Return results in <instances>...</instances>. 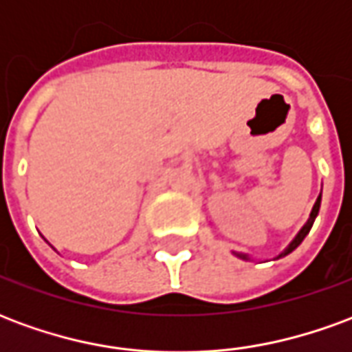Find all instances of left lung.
Masks as SVG:
<instances>
[{
  "label": "left lung",
  "instance_id": "8db88e82",
  "mask_svg": "<svg viewBox=\"0 0 352 352\" xmlns=\"http://www.w3.org/2000/svg\"><path fill=\"white\" fill-rule=\"evenodd\" d=\"M318 209H320V194H318L317 201H315V206H313V209H311L309 221H307V222H305V224H303V228L300 230V232H298V236H296L294 239H292V243L288 245L287 249H285V251L280 252V254H279V256H277V258H283V256H287V254H290V252L294 251V249H296V247H298V245L302 243L303 239H305V236L309 234V230H311V226H313V222H315V219H317ZM236 256H237V258H241V260H251V258H249V256H247V254H241V252H236Z\"/></svg>",
  "mask_w": 352,
  "mask_h": 352
}]
</instances>
